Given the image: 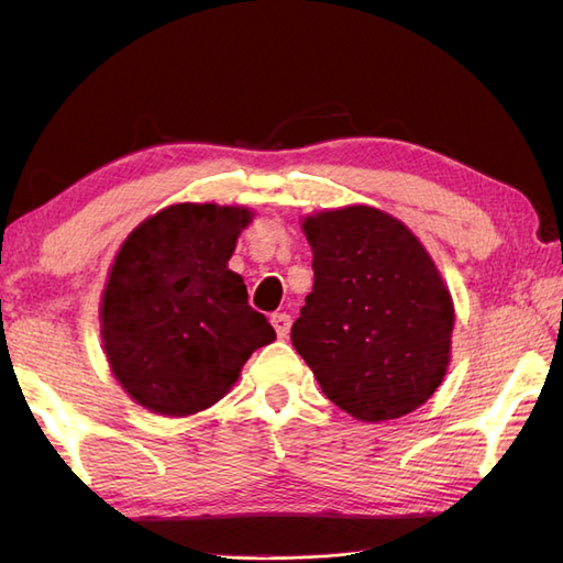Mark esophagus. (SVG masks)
<instances>
[{
  "instance_id": "1",
  "label": "esophagus",
  "mask_w": 563,
  "mask_h": 563,
  "mask_svg": "<svg viewBox=\"0 0 563 563\" xmlns=\"http://www.w3.org/2000/svg\"><path fill=\"white\" fill-rule=\"evenodd\" d=\"M271 324H273L275 333H278L280 339H285V336H288V333H290L292 319H290V314H285V312H275V314L271 317Z\"/></svg>"
}]
</instances>
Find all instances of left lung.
Wrapping results in <instances>:
<instances>
[{"instance_id":"obj_1","label":"left lung","mask_w":563,"mask_h":563,"mask_svg":"<svg viewBox=\"0 0 563 563\" xmlns=\"http://www.w3.org/2000/svg\"><path fill=\"white\" fill-rule=\"evenodd\" d=\"M314 288L295 351L327 397L377 423L418 409L450 363L452 300L421 242L387 212L351 206L305 220Z\"/></svg>"}]
</instances>
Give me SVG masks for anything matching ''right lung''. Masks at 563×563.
<instances>
[{"label": "right lung", "instance_id": "obj_1", "mask_svg": "<svg viewBox=\"0 0 563 563\" xmlns=\"http://www.w3.org/2000/svg\"><path fill=\"white\" fill-rule=\"evenodd\" d=\"M249 222L244 208L178 202L118 251L101 305L103 349L123 389L150 411L208 409L275 339L242 275L227 268Z\"/></svg>", "mask_w": 563, "mask_h": 563}]
</instances>
